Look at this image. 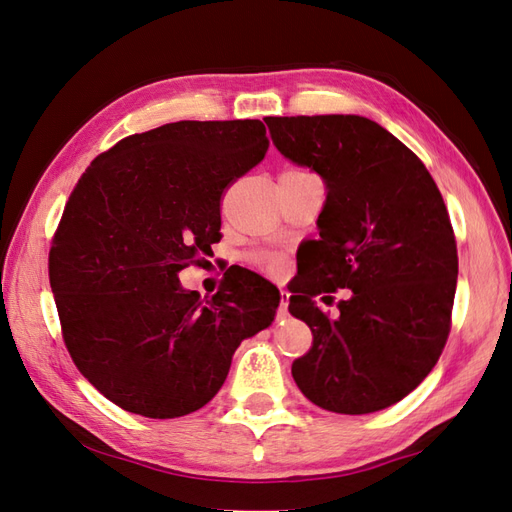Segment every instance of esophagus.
I'll return each mask as SVG.
<instances>
[{
	"mask_svg": "<svg viewBox=\"0 0 512 512\" xmlns=\"http://www.w3.org/2000/svg\"><path fill=\"white\" fill-rule=\"evenodd\" d=\"M287 305H290V292L281 290V307H279L281 316H285V313H287Z\"/></svg>",
	"mask_w": 512,
	"mask_h": 512,
	"instance_id": "esophagus-1",
	"label": "esophagus"
}]
</instances>
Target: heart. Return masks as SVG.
I'll list each match as a JSON object with an SVG mask.
<instances>
[{
	"label": "heart",
	"instance_id": "obj_1",
	"mask_svg": "<svg viewBox=\"0 0 512 512\" xmlns=\"http://www.w3.org/2000/svg\"><path fill=\"white\" fill-rule=\"evenodd\" d=\"M261 261H264V266H266L268 270H272V272L279 268V259H277V257H264Z\"/></svg>",
	"mask_w": 512,
	"mask_h": 512
}]
</instances>
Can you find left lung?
Masks as SVG:
<instances>
[{"label": "left lung", "instance_id": "left-lung-1", "mask_svg": "<svg viewBox=\"0 0 512 512\" xmlns=\"http://www.w3.org/2000/svg\"><path fill=\"white\" fill-rule=\"evenodd\" d=\"M264 121L274 147L326 183L320 240L290 296L313 333L294 381L326 411L387 409L430 374L450 335L458 255L443 196L422 160L365 116ZM337 289L349 296L329 319L312 298Z\"/></svg>", "mask_w": 512, "mask_h": 512}]
</instances>
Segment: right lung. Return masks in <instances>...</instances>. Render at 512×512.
<instances>
[{
    "instance_id": "obj_1",
    "label": "right lung",
    "mask_w": 512,
    "mask_h": 512,
    "mask_svg": "<svg viewBox=\"0 0 512 512\" xmlns=\"http://www.w3.org/2000/svg\"><path fill=\"white\" fill-rule=\"evenodd\" d=\"M261 121H179L97 155L51 240L49 283L77 370L121 409L170 419L225 383L242 339L272 324L279 290L255 272L212 298L179 270L220 240V199L268 151Z\"/></svg>"
}]
</instances>
